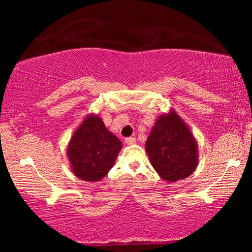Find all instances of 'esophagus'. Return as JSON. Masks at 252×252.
<instances>
[{"instance_id":"34e87169","label":"esophagus","mask_w":252,"mask_h":252,"mask_svg":"<svg viewBox=\"0 0 252 252\" xmlns=\"http://www.w3.org/2000/svg\"><path fill=\"white\" fill-rule=\"evenodd\" d=\"M126 143L127 144V146H132V144L135 143V138H126Z\"/></svg>"}]
</instances>
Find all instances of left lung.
Instances as JSON below:
<instances>
[{
	"label": "left lung",
	"instance_id": "1",
	"mask_svg": "<svg viewBox=\"0 0 252 252\" xmlns=\"http://www.w3.org/2000/svg\"><path fill=\"white\" fill-rule=\"evenodd\" d=\"M146 151L153 169L167 182L188 178L199 162L194 135L174 109L157 118L146 141Z\"/></svg>",
	"mask_w": 252,
	"mask_h": 252
}]
</instances>
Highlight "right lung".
<instances>
[{"label":"right lung","mask_w":252,"mask_h":252,"mask_svg":"<svg viewBox=\"0 0 252 252\" xmlns=\"http://www.w3.org/2000/svg\"><path fill=\"white\" fill-rule=\"evenodd\" d=\"M122 143L94 113L88 114L72 134L66 155L70 168L83 181H100L113 167Z\"/></svg>","instance_id":"right-lung-1"}]
</instances>
